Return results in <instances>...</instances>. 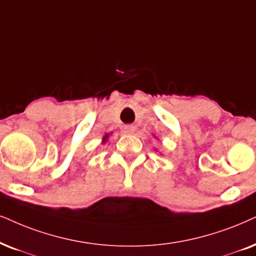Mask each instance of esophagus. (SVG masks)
<instances>
[{"label": "esophagus", "mask_w": 256, "mask_h": 256, "mask_svg": "<svg viewBox=\"0 0 256 256\" xmlns=\"http://www.w3.org/2000/svg\"><path fill=\"white\" fill-rule=\"evenodd\" d=\"M134 126H132V125H128V126H125L124 128V132L126 134H132L134 132Z\"/></svg>", "instance_id": "esophagus-1"}]
</instances>
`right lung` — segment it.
<instances>
[{
	"instance_id": "obj_1",
	"label": "right lung",
	"mask_w": 256,
	"mask_h": 256,
	"mask_svg": "<svg viewBox=\"0 0 256 256\" xmlns=\"http://www.w3.org/2000/svg\"><path fill=\"white\" fill-rule=\"evenodd\" d=\"M108 134H105L104 137H102V143H106V140H108Z\"/></svg>"
}]
</instances>
